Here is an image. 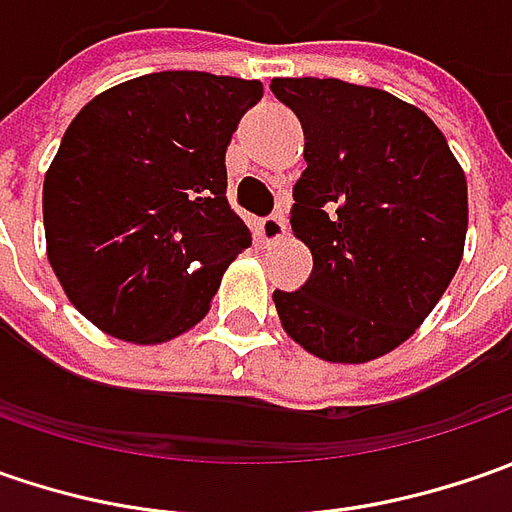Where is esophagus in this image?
Here are the masks:
<instances>
[{
	"instance_id": "1",
	"label": "esophagus",
	"mask_w": 512,
	"mask_h": 512,
	"mask_svg": "<svg viewBox=\"0 0 512 512\" xmlns=\"http://www.w3.org/2000/svg\"><path fill=\"white\" fill-rule=\"evenodd\" d=\"M259 236L265 239L267 245H276V242H282L287 236V219L282 213H276V216H267L259 222Z\"/></svg>"
}]
</instances>
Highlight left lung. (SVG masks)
Returning a JSON list of instances; mask_svg holds the SVG:
<instances>
[{
  "mask_svg": "<svg viewBox=\"0 0 512 512\" xmlns=\"http://www.w3.org/2000/svg\"><path fill=\"white\" fill-rule=\"evenodd\" d=\"M305 130L293 236L313 273L276 290L285 333L339 364L407 342L456 276L467 236V179L436 122L399 96L342 79H273Z\"/></svg>",
  "mask_w": 512,
  "mask_h": 512,
  "instance_id": "8db88e82",
  "label": "left lung"
}]
</instances>
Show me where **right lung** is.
<instances>
[{"label":"right lung","instance_id":"obj_1","mask_svg":"<svg viewBox=\"0 0 512 512\" xmlns=\"http://www.w3.org/2000/svg\"><path fill=\"white\" fill-rule=\"evenodd\" d=\"M259 79L162 70L102 90L70 122L42 190L48 262L88 322L133 344L199 325L250 230L225 153Z\"/></svg>","mask_w":512,"mask_h":512}]
</instances>
